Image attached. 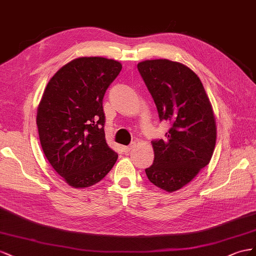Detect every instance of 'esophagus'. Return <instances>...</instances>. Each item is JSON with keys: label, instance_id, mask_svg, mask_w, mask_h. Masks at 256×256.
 <instances>
[{"label": "esophagus", "instance_id": "1", "mask_svg": "<svg viewBox=\"0 0 256 256\" xmlns=\"http://www.w3.org/2000/svg\"><path fill=\"white\" fill-rule=\"evenodd\" d=\"M135 142H133V144H130V146H124V147H122V150L126 152V153H128V152H130V150H132L134 147H135Z\"/></svg>", "mask_w": 256, "mask_h": 256}]
</instances>
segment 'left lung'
Wrapping results in <instances>:
<instances>
[{"instance_id":"obj_1","label":"left lung","mask_w":256,"mask_h":256,"mask_svg":"<svg viewBox=\"0 0 256 256\" xmlns=\"http://www.w3.org/2000/svg\"><path fill=\"white\" fill-rule=\"evenodd\" d=\"M158 108L160 121L170 128L164 140H152L153 164L146 168L151 184L174 192L188 184L209 164L216 128L200 79L186 65L166 59L137 64Z\"/></svg>"}]
</instances>
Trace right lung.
<instances>
[{
    "instance_id": "right-lung-1",
    "label": "right lung",
    "mask_w": 256,
    "mask_h": 256,
    "mask_svg": "<svg viewBox=\"0 0 256 256\" xmlns=\"http://www.w3.org/2000/svg\"><path fill=\"white\" fill-rule=\"evenodd\" d=\"M121 68L106 58H78L56 72L42 94L36 118L42 148L70 186L98 184L118 158L106 142L103 98Z\"/></svg>"
}]
</instances>
